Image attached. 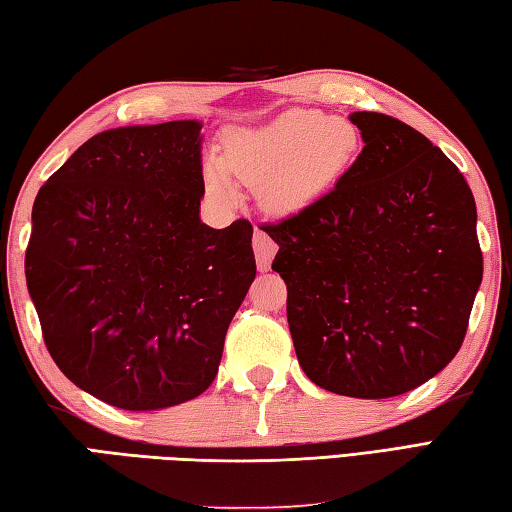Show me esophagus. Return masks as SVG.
<instances>
[{"label":"esophagus","mask_w":512,"mask_h":512,"mask_svg":"<svg viewBox=\"0 0 512 512\" xmlns=\"http://www.w3.org/2000/svg\"><path fill=\"white\" fill-rule=\"evenodd\" d=\"M253 248H255V259H257L259 273H266L268 268H271V262H273L275 253H277L275 241L268 237L264 230L257 228L255 235H253Z\"/></svg>","instance_id":"esophagus-1"}]
</instances>
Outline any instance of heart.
Instances as JSON below:
<instances>
[{
  "label": "heart",
  "mask_w": 512,
  "mask_h": 512,
  "mask_svg": "<svg viewBox=\"0 0 512 512\" xmlns=\"http://www.w3.org/2000/svg\"><path fill=\"white\" fill-rule=\"evenodd\" d=\"M360 154L362 134L353 120L318 109H288L264 125L230 129L224 152L208 154L203 181L212 197L232 203L237 176L253 185L266 212L291 217L329 197Z\"/></svg>",
  "instance_id": "obj_1"
}]
</instances>
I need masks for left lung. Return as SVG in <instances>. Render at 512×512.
Wrapping results in <instances>:
<instances>
[{
  "instance_id": "left-lung-1",
  "label": "left lung",
  "mask_w": 512,
  "mask_h": 512,
  "mask_svg": "<svg viewBox=\"0 0 512 512\" xmlns=\"http://www.w3.org/2000/svg\"><path fill=\"white\" fill-rule=\"evenodd\" d=\"M349 120L365 143L353 172L264 230L304 374L340 396L389 398L457 356L483 275L477 206L414 127L378 111Z\"/></svg>"
}]
</instances>
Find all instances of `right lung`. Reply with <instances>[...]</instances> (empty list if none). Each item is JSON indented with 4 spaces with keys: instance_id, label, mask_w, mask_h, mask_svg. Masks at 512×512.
<instances>
[{
    "instance_id": "add662e5",
    "label": "right lung",
    "mask_w": 512,
    "mask_h": 512,
    "mask_svg": "<svg viewBox=\"0 0 512 512\" xmlns=\"http://www.w3.org/2000/svg\"><path fill=\"white\" fill-rule=\"evenodd\" d=\"M201 120L91 136L33 203L26 286L51 358L120 410L192 401L255 280L253 226L201 224Z\"/></svg>"
}]
</instances>
